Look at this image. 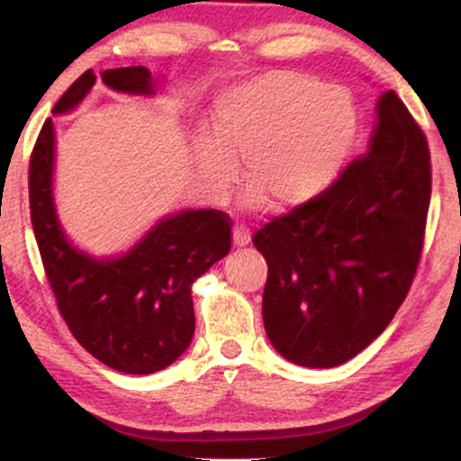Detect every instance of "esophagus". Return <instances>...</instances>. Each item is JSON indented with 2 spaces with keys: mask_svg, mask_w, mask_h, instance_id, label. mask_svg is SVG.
<instances>
[{
  "mask_svg": "<svg viewBox=\"0 0 461 461\" xmlns=\"http://www.w3.org/2000/svg\"><path fill=\"white\" fill-rule=\"evenodd\" d=\"M251 242V231H249L247 225H236L234 227V245L236 247H245Z\"/></svg>",
  "mask_w": 461,
  "mask_h": 461,
  "instance_id": "34e87169",
  "label": "esophagus"
}]
</instances>
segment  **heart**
<instances>
[{"mask_svg": "<svg viewBox=\"0 0 461 461\" xmlns=\"http://www.w3.org/2000/svg\"><path fill=\"white\" fill-rule=\"evenodd\" d=\"M356 125V105L342 88L293 71L264 73L221 95L212 136L194 142V168L205 193L221 199L242 158L249 203L293 208L331 182Z\"/></svg>", "mask_w": 461, "mask_h": 461, "instance_id": "heart-1", "label": "heart"}]
</instances>
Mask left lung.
I'll return each mask as SVG.
<instances>
[{"label":"left lung","instance_id":"1","mask_svg":"<svg viewBox=\"0 0 461 461\" xmlns=\"http://www.w3.org/2000/svg\"><path fill=\"white\" fill-rule=\"evenodd\" d=\"M429 199L425 131L394 91L384 93L368 149L253 236L268 264L264 327L285 359L338 366L390 325L420 262Z\"/></svg>","mask_w":461,"mask_h":461}]
</instances>
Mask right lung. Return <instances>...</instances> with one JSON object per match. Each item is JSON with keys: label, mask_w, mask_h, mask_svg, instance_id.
Wrapping results in <instances>:
<instances>
[{"label": "right lung", "mask_w": 461, "mask_h": 461, "mask_svg": "<svg viewBox=\"0 0 461 461\" xmlns=\"http://www.w3.org/2000/svg\"><path fill=\"white\" fill-rule=\"evenodd\" d=\"M105 86L153 95L149 68L102 73ZM95 73H82L58 99L62 114L86 97ZM54 125L45 121L30 158V216L45 275L76 340L105 366L130 375L167 368L194 333L190 288L231 247V221L221 210H184L160 221L130 253L110 260L86 256L67 240L54 197Z\"/></svg>", "instance_id": "1"}]
</instances>
